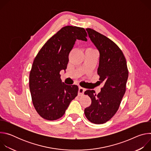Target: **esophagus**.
Returning a JSON list of instances; mask_svg holds the SVG:
<instances>
[{
    "instance_id": "obj_1",
    "label": "esophagus",
    "mask_w": 151,
    "mask_h": 151,
    "mask_svg": "<svg viewBox=\"0 0 151 151\" xmlns=\"http://www.w3.org/2000/svg\"><path fill=\"white\" fill-rule=\"evenodd\" d=\"M85 89L82 88V87H79V90H78V95L79 96H82L83 94V93L85 92Z\"/></svg>"
}]
</instances>
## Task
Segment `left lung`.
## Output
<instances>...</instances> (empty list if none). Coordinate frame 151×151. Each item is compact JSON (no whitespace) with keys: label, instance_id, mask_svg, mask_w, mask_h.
I'll return each mask as SVG.
<instances>
[{"label":"left lung","instance_id":"left-lung-1","mask_svg":"<svg viewBox=\"0 0 151 151\" xmlns=\"http://www.w3.org/2000/svg\"><path fill=\"white\" fill-rule=\"evenodd\" d=\"M88 36L99 51L97 73L104 82L101 91L88 90L84 94L91 99L84 114L88 121L101 124L111 119L116 114L125 93L128 71L125 58L116 44L108 37L91 29H87Z\"/></svg>","mask_w":151,"mask_h":151}]
</instances>
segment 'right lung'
Instances as JSON below:
<instances>
[{
    "instance_id": "1",
    "label": "right lung",
    "mask_w": 151,
    "mask_h": 151,
    "mask_svg": "<svg viewBox=\"0 0 151 151\" xmlns=\"http://www.w3.org/2000/svg\"><path fill=\"white\" fill-rule=\"evenodd\" d=\"M83 28L68 26L61 29L42 47L35 57L29 75L33 106L44 119L54 121L63 116L78 87L61 81L60 72L66 70L69 54L76 39L87 41Z\"/></svg>"
}]
</instances>
